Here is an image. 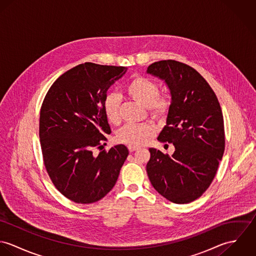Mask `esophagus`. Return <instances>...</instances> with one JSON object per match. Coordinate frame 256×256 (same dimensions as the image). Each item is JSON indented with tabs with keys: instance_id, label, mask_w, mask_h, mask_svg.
Returning a JSON list of instances; mask_svg holds the SVG:
<instances>
[{
	"instance_id": "obj_1",
	"label": "esophagus",
	"mask_w": 256,
	"mask_h": 256,
	"mask_svg": "<svg viewBox=\"0 0 256 256\" xmlns=\"http://www.w3.org/2000/svg\"><path fill=\"white\" fill-rule=\"evenodd\" d=\"M128 148L130 152H134V150H138V146H128Z\"/></svg>"
}]
</instances>
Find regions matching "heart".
Listing matches in <instances>:
<instances>
[{"label": "heart", "mask_w": 256, "mask_h": 256, "mask_svg": "<svg viewBox=\"0 0 256 256\" xmlns=\"http://www.w3.org/2000/svg\"><path fill=\"white\" fill-rule=\"evenodd\" d=\"M125 92L135 102L148 108L150 113L156 118L164 117L170 108L168 100L158 96V88L152 80L136 76L125 86ZM104 111L112 124L120 122L119 102L116 96L108 94L104 102ZM156 134V127L150 123L127 124L117 133V140L129 146H139L146 142Z\"/></svg>", "instance_id": "1"}]
</instances>
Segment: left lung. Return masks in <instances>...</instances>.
<instances>
[{"instance_id":"8db88e82","label":"left lung","mask_w":256,"mask_h":256,"mask_svg":"<svg viewBox=\"0 0 256 256\" xmlns=\"http://www.w3.org/2000/svg\"><path fill=\"white\" fill-rule=\"evenodd\" d=\"M146 73L166 84L172 102L160 142L172 143V156L150 148L146 172L154 188L168 200L186 204L199 198L213 182L224 150L219 100L206 80L174 60L154 62Z\"/></svg>"}]
</instances>
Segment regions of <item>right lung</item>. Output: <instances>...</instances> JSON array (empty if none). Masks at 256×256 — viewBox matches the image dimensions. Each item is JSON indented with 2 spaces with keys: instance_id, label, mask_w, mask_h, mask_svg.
Returning <instances> with one entry per match:
<instances>
[{
  "instance_id": "right-lung-1",
  "label": "right lung",
  "mask_w": 256,
  "mask_h": 256,
  "mask_svg": "<svg viewBox=\"0 0 256 256\" xmlns=\"http://www.w3.org/2000/svg\"><path fill=\"white\" fill-rule=\"evenodd\" d=\"M126 72V67L80 64L60 76L43 100L39 138L44 166L55 187L76 203L104 198L128 156L124 145L94 152L111 133L104 111L106 92Z\"/></svg>"
}]
</instances>
